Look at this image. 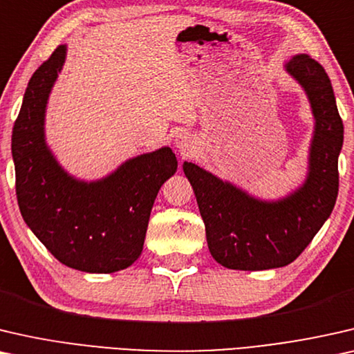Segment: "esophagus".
I'll return each instance as SVG.
<instances>
[{"mask_svg": "<svg viewBox=\"0 0 354 354\" xmlns=\"http://www.w3.org/2000/svg\"><path fill=\"white\" fill-rule=\"evenodd\" d=\"M175 146L179 152H181L183 157H189L192 153V139L187 136V134H178L175 139Z\"/></svg>", "mask_w": 354, "mask_h": 354, "instance_id": "obj_1", "label": "esophagus"}]
</instances>
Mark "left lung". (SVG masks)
<instances>
[{"mask_svg":"<svg viewBox=\"0 0 354 354\" xmlns=\"http://www.w3.org/2000/svg\"><path fill=\"white\" fill-rule=\"evenodd\" d=\"M283 68L306 93L315 118L301 186L286 197L265 201L196 163H183L205 223L208 250L229 270L263 271L290 265L310 245L337 201L343 123L330 80L308 54H297Z\"/></svg>","mask_w":354,"mask_h":354,"instance_id":"8db88e82","label":"left lung"}]
</instances>
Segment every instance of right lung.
<instances>
[{"mask_svg": "<svg viewBox=\"0 0 354 354\" xmlns=\"http://www.w3.org/2000/svg\"><path fill=\"white\" fill-rule=\"evenodd\" d=\"M66 56L61 44L33 73L14 123L17 202L24 221L62 265L109 274L141 255L153 201L178 160L165 146L128 158L96 181L64 170L46 142L44 118Z\"/></svg>", "mask_w": 354, "mask_h": 354, "instance_id": "add662e5", "label": "right lung"}]
</instances>
